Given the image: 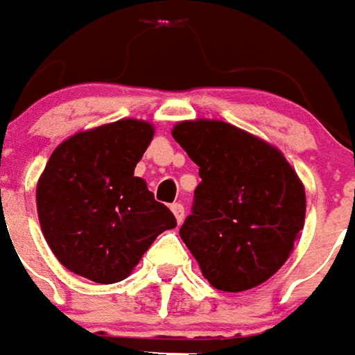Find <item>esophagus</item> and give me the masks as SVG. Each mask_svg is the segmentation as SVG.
I'll return each instance as SVG.
<instances>
[{"label": "esophagus", "instance_id": "obj_1", "mask_svg": "<svg viewBox=\"0 0 355 355\" xmlns=\"http://www.w3.org/2000/svg\"><path fill=\"white\" fill-rule=\"evenodd\" d=\"M170 208H172V212H173V216H175L178 223H182L183 218H185V208H183V205H180V202H173Z\"/></svg>", "mask_w": 355, "mask_h": 355}]
</instances>
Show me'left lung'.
Instances as JSON below:
<instances>
[{
  "instance_id": "8db88e82",
  "label": "left lung",
  "mask_w": 355,
  "mask_h": 355,
  "mask_svg": "<svg viewBox=\"0 0 355 355\" xmlns=\"http://www.w3.org/2000/svg\"><path fill=\"white\" fill-rule=\"evenodd\" d=\"M172 135L198 166L193 214L180 237L208 283L243 293L288 260L306 220V191L285 155L222 120L197 118Z\"/></svg>"
}]
</instances>
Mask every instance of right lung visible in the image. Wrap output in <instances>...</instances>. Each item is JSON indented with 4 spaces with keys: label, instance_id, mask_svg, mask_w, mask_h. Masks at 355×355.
I'll list each match as a JSON object with an SVG mask.
<instances>
[{
    "label": "right lung",
    "instance_id": "right-lung-1",
    "mask_svg": "<svg viewBox=\"0 0 355 355\" xmlns=\"http://www.w3.org/2000/svg\"><path fill=\"white\" fill-rule=\"evenodd\" d=\"M153 135L150 122L124 118L74 133L53 150L37 180V218L69 271L118 283L162 231L175 227L173 214L133 175Z\"/></svg>",
    "mask_w": 355,
    "mask_h": 355
}]
</instances>
